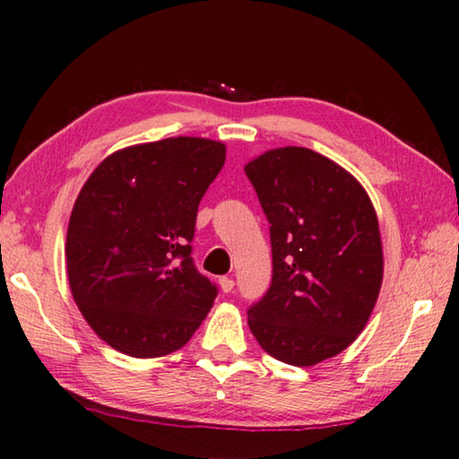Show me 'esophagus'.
<instances>
[{"label": "esophagus", "mask_w": 459, "mask_h": 459, "mask_svg": "<svg viewBox=\"0 0 459 459\" xmlns=\"http://www.w3.org/2000/svg\"><path fill=\"white\" fill-rule=\"evenodd\" d=\"M221 290L224 291V293H230L232 290H235V279L232 277H221Z\"/></svg>", "instance_id": "34e87169"}]
</instances>
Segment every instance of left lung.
Segmentation results:
<instances>
[{"label": "left lung", "mask_w": 459, "mask_h": 459, "mask_svg": "<svg viewBox=\"0 0 459 459\" xmlns=\"http://www.w3.org/2000/svg\"><path fill=\"white\" fill-rule=\"evenodd\" d=\"M269 221L273 277L248 307L269 356L312 367L364 330L383 283V245L367 190L307 147L269 150L245 166Z\"/></svg>", "instance_id": "8db88e82"}]
</instances>
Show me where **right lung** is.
I'll list each match as a JSON object with an SVG mask.
<instances>
[{"mask_svg":"<svg viewBox=\"0 0 459 459\" xmlns=\"http://www.w3.org/2000/svg\"><path fill=\"white\" fill-rule=\"evenodd\" d=\"M227 147L168 137L108 155L84 182L66 232L73 298L100 340L135 359L176 352L219 290L198 273V204Z\"/></svg>","mask_w":459,"mask_h":459,"instance_id":"obj_1","label":"right lung"}]
</instances>
